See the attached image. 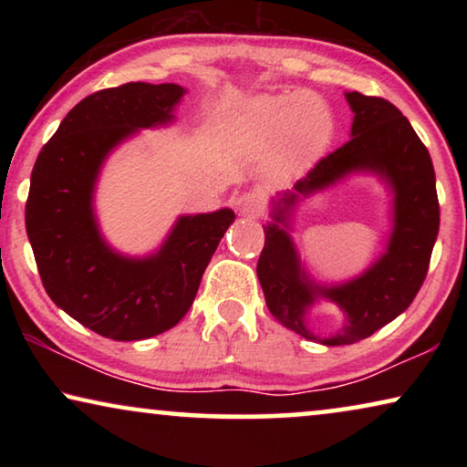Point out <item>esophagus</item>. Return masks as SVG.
<instances>
[{"instance_id":"1","label":"esophagus","mask_w":467,"mask_h":467,"mask_svg":"<svg viewBox=\"0 0 467 467\" xmlns=\"http://www.w3.org/2000/svg\"><path fill=\"white\" fill-rule=\"evenodd\" d=\"M235 208L242 216H259L261 213V197L257 193H242L235 200Z\"/></svg>"}]
</instances>
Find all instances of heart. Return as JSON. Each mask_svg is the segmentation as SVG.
<instances>
[{"mask_svg":"<svg viewBox=\"0 0 467 467\" xmlns=\"http://www.w3.org/2000/svg\"><path fill=\"white\" fill-rule=\"evenodd\" d=\"M232 133L246 155H265L276 146L278 170L291 171L327 149L334 117L310 91L261 95L235 110Z\"/></svg>","mask_w":467,"mask_h":467,"instance_id":"obj_1","label":"heart"}]
</instances>
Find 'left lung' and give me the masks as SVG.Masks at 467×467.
I'll return each mask as SVG.
<instances>
[{
  "instance_id": "obj_1",
  "label": "left lung",
  "mask_w": 467,
  "mask_h": 467,
  "mask_svg": "<svg viewBox=\"0 0 467 467\" xmlns=\"http://www.w3.org/2000/svg\"><path fill=\"white\" fill-rule=\"evenodd\" d=\"M353 110L350 140L321 159L291 191L276 193L264 225L265 246L257 276L274 318L306 340L325 347L355 344L398 318L423 285L440 229L436 171L417 131L391 101L347 91ZM376 175L392 193V232L386 251L359 277L318 284L309 276L290 238L299 202L350 175ZM318 301L336 303L345 315L334 337H317L307 312Z\"/></svg>"
}]
</instances>
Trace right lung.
Instances as JSON below:
<instances>
[{"label": "right lung", "mask_w": 467, "mask_h": 467, "mask_svg": "<svg viewBox=\"0 0 467 467\" xmlns=\"http://www.w3.org/2000/svg\"><path fill=\"white\" fill-rule=\"evenodd\" d=\"M187 88L174 82L104 88L76 104L31 171L25 227L48 297L119 342L174 327L193 304L203 270L232 225V208L181 214L157 251L131 257L108 244L95 214L106 159L140 130L168 127Z\"/></svg>", "instance_id": "1"}]
</instances>
